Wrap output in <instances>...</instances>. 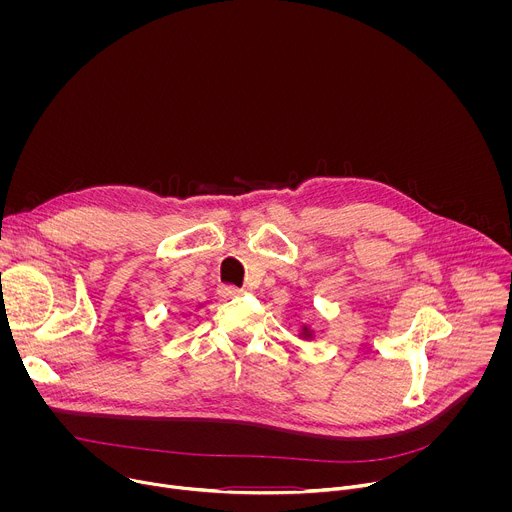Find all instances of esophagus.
<instances>
[{"mask_svg":"<svg viewBox=\"0 0 512 512\" xmlns=\"http://www.w3.org/2000/svg\"><path fill=\"white\" fill-rule=\"evenodd\" d=\"M218 294H221L223 298H239V296H243V289H239L235 285H221L218 287Z\"/></svg>","mask_w":512,"mask_h":512,"instance_id":"obj_1","label":"esophagus"}]
</instances>
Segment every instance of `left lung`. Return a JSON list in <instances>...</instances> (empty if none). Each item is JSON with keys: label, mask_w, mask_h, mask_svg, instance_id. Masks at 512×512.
I'll list each match as a JSON object with an SVG mask.
<instances>
[{"label": "left lung", "mask_w": 512, "mask_h": 512, "mask_svg": "<svg viewBox=\"0 0 512 512\" xmlns=\"http://www.w3.org/2000/svg\"><path fill=\"white\" fill-rule=\"evenodd\" d=\"M302 336H304V338H310V336H312V332H310V328H308V326H304V332H302Z\"/></svg>", "instance_id": "obj_1"}]
</instances>
